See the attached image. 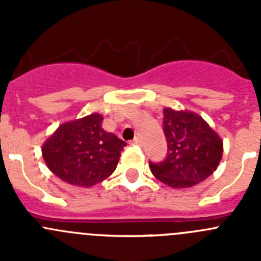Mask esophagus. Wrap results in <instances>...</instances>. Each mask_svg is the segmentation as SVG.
<instances>
[{
	"instance_id": "esophagus-1",
	"label": "esophagus",
	"mask_w": 261,
	"mask_h": 261,
	"mask_svg": "<svg viewBox=\"0 0 261 261\" xmlns=\"http://www.w3.org/2000/svg\"><path fill=\"white\" fill-rule=\"evenodd\" d=\"M132 143H135V145H142V140H141L140 137H135V140L132 141Z\"/></svg>"
}]
</instances>
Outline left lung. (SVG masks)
Listing matches in <instances>:
<instances>
[{"mask_svg": "<svg viewBox=\"0 0 261 261\" xmlns=\"http://www.w3.org/2000/svg\"><path fill=\"white\" fill-rule=\"evenodd\" d=\"M164 135L168 152L150 169L160 182L173 188H187L206 179L222 160L223 142L200 115L164 109Z\"/></svg>", "mask_w": 261, "mask_h": 261, "instance_id": "left-lung-1", "label": "left lung"}]
</instances>
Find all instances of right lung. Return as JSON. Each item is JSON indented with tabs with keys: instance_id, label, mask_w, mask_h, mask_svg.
<instances>
[{
	"instance_id": "1",
	"label": "right lung",
	"mask_w": 261,
	"mask_h": 261,
	"mask_svg": "<svg viewBox=\"0 0 261 261\" xmlns=\"http://www.w3.org/2000/svg\"><path fill=\"white\" fill-rule=\"evenodd\" d=\"M102 115L61 124L46 141L42 155L56 177L74 186L91 187L113 174L126 143L102 129Z\"/></svg>"
}]
</instances>
